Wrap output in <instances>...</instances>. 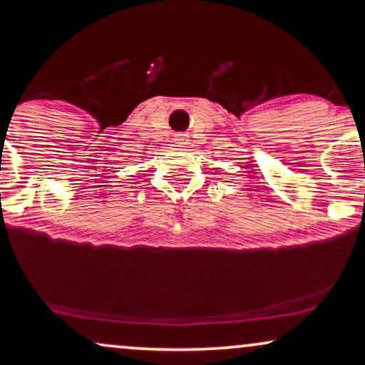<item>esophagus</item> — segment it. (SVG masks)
<instances>
[{
	"label": "esophagus",
	"mask_w": 365,
	"mask_h": 365,
	"mask_svg": "<svg viewBox=\"0 0 365 365\" xmlns=\"http://www.w3.org/2000/svg\"><path fill=\"white\" fill-rule=\"evenodd\" d=\"M173 141L176 144H181V146H184V144L189 143V136H187V134H184V133H178V134H174Z\"/></svg>",
	"instance_id": "obj_1"
}]
</instances>
